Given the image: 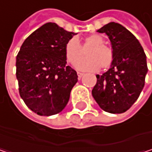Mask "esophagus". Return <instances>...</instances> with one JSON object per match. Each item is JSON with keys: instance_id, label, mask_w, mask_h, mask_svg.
I'll list each match as a JSON object with an SVG mask.
<instances>
[{"instance_id": "1", "label": "esophagus", "mask_w": 152, "mask_h": 152, "mask_svg": "<svg viewBox=\"0 0 152 152\" xmlns=\"http://www.w3.org/2000/svg\"><path fill=\"white\" fill-rule=\"evenodd\" d=\"M77 76H78V79H81V77L83 76V73H82V72H77Z\"/></svg>"}]
</instances>
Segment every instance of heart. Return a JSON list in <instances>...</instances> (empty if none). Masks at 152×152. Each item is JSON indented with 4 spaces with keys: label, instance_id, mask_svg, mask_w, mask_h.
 <instances>
[{
    "label": "heart",
    "instance_id": "obj_1",
    "mask_svg": "<svg viewBox=\"0 0 152 152\" xmlns=\"http://www.w3.org/2000/svg\"><path fill=\"white\" fill-rule=\"evenodd\" d=\"M104 39L99 34H92L86 37L83 43L80 44L78 40L72 38L65 46V55L68 62L74 64L83 55V50L88 48L85 52L87 57L79 60L76 66L82 70L94 71L99 69H108L113 61V53L110 47L106 46Z\"/></svg>",
    "mask_w": 152,
    "mask_h": 152
}]
</instances>
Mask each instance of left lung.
<instances>
[{
    "instance_id": "obj_1",
    "label": "left lung",
    "mask_w": 152,
    "mask_h": 152,
    "mask_svg": "<svg viewBox=\"0 0 152 152\" xmlns=\"http://www.w3.org/2000/svg\"><path fill=\"white\" fill-rule=\"evenodd\" d=\"M98 31L108 36L113 61L106 73L96 76L91 93L104 111L122 113L133 106L144 86L146 55L137 38L117 23H109Z\"/></svg>"
}]
</instances>
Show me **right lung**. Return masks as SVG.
Listing matches in <instances>:
<instances>
[{
  "label": "right lung",
  "instance_id": "add662e5",
  "mask_svg": "<svg viewBox=\"0 0 152 152\" xmlns=\"http://www.w3.org/2000/svg\"><path fill=\"white\" fill-rule=\"evenodd\" d=\"M74 35L54 23H47L24 40L17 53L19 94L39 115L57 114L69 102L78 76L67 66L65 46Z\"/></svg>",
  "mask_w": 152,
  "mask_h": 152
}]
</instances>
